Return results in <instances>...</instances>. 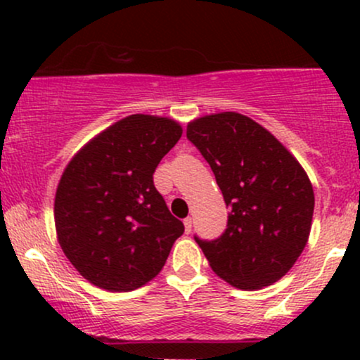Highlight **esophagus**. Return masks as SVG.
Masks as SVG:
<instances>
[{
	"label": "esophagus",
	"instance_id": "esophagus-1",
	"mask_svg": "<svg viewBox=\"0 0 360 360\" xmlns=\"http://www.w3.org/2000/svg\"><path fill=\"white\" fill-rule=\"evenodd\" d=\"M184 229H186V233H189L191 232V229H193V220L191 218H184Z\"/></svg>",
	"mask_w": 360,
	"mask_h": 360
}]
</instances>
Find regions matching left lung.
<instances>
[{
	"mask_svg": "<svg viewBox=\"0 0 360 360\" xmlns=\"http://www.w3.org/2000/svg\"><path fill=\"white\" fill-rule=\"evenodd\" d=\"M186 137L210 164L230 210L220 237L194 240L232 286H271L308 242L315 194L307 172L274 135L233 111L194 120Z\"/></svg>",
	"mask_w": 360,
	"mask_h": 360,
	"instance_id": "left-lung-1",
	"label": "left lung"
}]
</instances>
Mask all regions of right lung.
I'll return each mask as SVG.
<instances>
[{"label":"right lung","mask_w":360,"mask_h":360,"mask_svg":"<svg viewBox=\"0 0 360 360\" xmlns=\"http://www.w3.org/2000/svg\"><path fill=\"white\" fill-rule=\"evenodd\" d=\"M183 128L130 115L74 155L56 193L53 218L65 257L94 286L134 291L164 267L184 232L154 186L160 159Z\"/></svg>","instance_id":"right-lung-1"}]
</instances>
